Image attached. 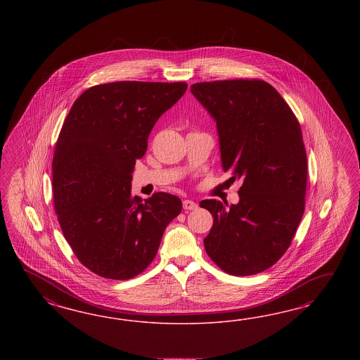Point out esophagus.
<instances>
[{
    "label": "esophagus",
    "mask_w": 360,
    "mask_h": 360,
    "mask_svg": "<svg viewBox=\"0 0 360 360\" xmlns=\"http://www.w3.org/2000/svg\"><path fill=\"white\" fill-rule=\"evenodd\" d=\"M196 207H198V206H196L195 202H193V200H190V199H186V200H184V208H185L186 211L195 210Z\"/></svg>",
    "instance_id": "obj_1"
}]
</instances>
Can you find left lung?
<instances>
[{
    "label": "left lung",
    "instance_id": "8db88e82",
    "mask_svg": "<svg viewBox=\"0 0 360 360\" xmlns=\"http://www.w3.org/2000/svg\"><path fill=\"white\" fill-rule=\"evenodd\" d=\"M191 92L217 121L221 167L241 178L238 205L199 203L214 218L210 259L233 276L264 272L292 244L305 211L307 158L293 110L260 79L203 82Z\"/></svg>",
    "mask_w": 360,
    "mask_h": 360
}]
</instances>
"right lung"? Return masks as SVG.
Masks as SVG:
<instances>
[{
	"label": "right lung",
	"mask_w": 360,
	"mask_h": 360,
	"mask_svg": "<svg viewBox=\"0 0 360 360\" xmlns=\"http://www.w3.org/2000/svg\"><path fill=\"white\" fill-rule=\"evenodd\" d=\"M185 82H115L88 88L65 117L53 158L59 226L77 260L110 280H129L154 260L178 196L131 195V172L160 116Z\"/></svg>",
	"instance_id": "obj_1"
}]
</instances>
